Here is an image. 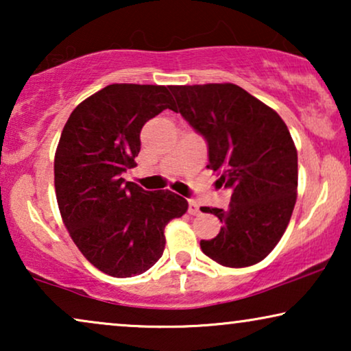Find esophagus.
Returning <instances> with one entry per match:
<instances>
[{"mask_svg":"<svg viewBox=\"0 0 351 351\" xmlns=\"http://www.w3.org/2000/svg\"><path fill=\"white\" fill-rule=\"evenodd\" d=\"M189 213L191 215H198L199 214V204L196 203L195 199H190L189 201Z\"/></svg>","mask_w":351,"mask_h":351,"instance_id":"34e87169","label":"esophagus"}]
</instances>
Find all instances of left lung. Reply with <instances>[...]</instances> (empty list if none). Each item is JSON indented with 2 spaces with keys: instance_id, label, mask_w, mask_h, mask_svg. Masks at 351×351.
<instances>
[{
  "instance_id": "left-lung-1",
  "label": "left lung",
  "mask_w": 351,
  "mask_h": 351,
  "mask_svg": "<svg viewBox=\"0 0 351 351\" xmlns=\"http://www.w3.org/2000/svg\"><path fill=\"white\" fill-rule=\"evenodd\" d=\"M180 113L208 142L209 165L232 189L227 210L203 208L223 225L199 246L220 265L263 261L289 223L297 199V150L275 110L232 83L171 86Z\"/></svg>"
}]
</instances>
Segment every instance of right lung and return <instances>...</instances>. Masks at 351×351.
Listing matches in <instances>:
<instances>
[{"label": "right lung", "instance_id": "1", "mask_svg": "<svg viewBox=\"0 0 351 351\" xmlns=\"http://www.w3.org/2000/svg\"><path fill=\"white\" fill-rule=\"evenodd\" d=\"M174 108L166 86L110 84L83 100L62 131L54 185L64 225L100 271L129 278L165 251V227L189 203L171 190L147 191L123 179L136 166L148 119Z\"/></svg>", "mask_w": 351, "mask_h": 351}]
</instances>
